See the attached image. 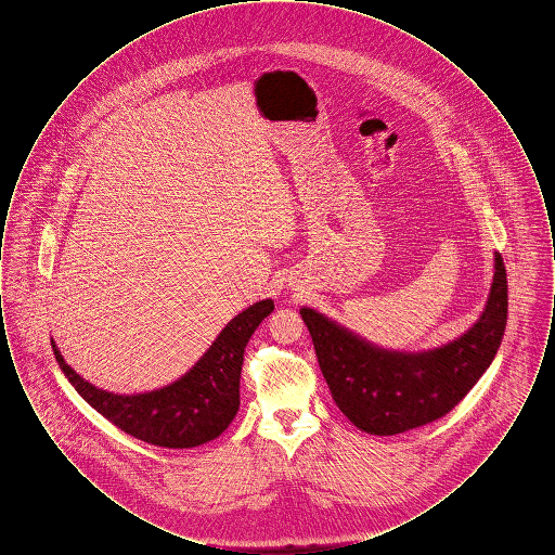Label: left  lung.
Instances as JSON below:
<instances>
[{
	"instance_id": "obj_1",
	"label": "left lung",
	"mask_w": 555,
	"mask_h": 555,
	"mask_svg": "<svg viewBox=\"0 0 555 555\" xmlns=\"http://www.w3.org/2000/svg\"><path fill=\"white\" fill-rule=\"evenodd\" d=\"M318 364L345 416L370 435H399L451 412L491 366L507 322V279L495 251L487 306L455 341L418 351H391L312 308H301Z\"/></svg>"
}]
</instances>
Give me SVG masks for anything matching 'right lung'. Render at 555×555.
<instances>
[{"instance_id": "obj_1", "label": "right lung", "mask_w": 555, "mask_h": 555, "mask_svg": "<svg viewBox=\"0 0 555 555\" xmlns=\"http://www.w3.org/2000/svg\"><path fill=\"white\" fill-rule=\"evenodd\" d=\"M272 310V299L243 310L222 328L193 369L179 380L147 393L116 396L98 389L64 362L52 341L53 356L77 393L127 435L158 448H197L222 435L237 416L243 351Z\"/></svg>"}]
</instances>
